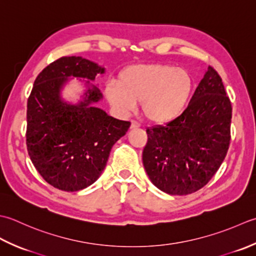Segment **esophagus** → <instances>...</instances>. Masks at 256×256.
I'll list each match as a JSON object with an SVG mask.
<instances>
[{"mask_svg":"<svg viewBox=\"0 0 256 256\" xmlns=\"http://www.w3.org/2000/svg\"><path fill=\"white\" fill-rule=\"evenodd\" d=\"M139 127H140V124H138L137 122H134V120H132V124H130V129H137Z\"/></svg>","mask_w":256,"mask_h":256,"instance_id":"esophagus-1","label":"esophagus"}]
</instances>
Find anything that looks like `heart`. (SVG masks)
Instances as JSON below:
<instances>
[{
    "label": "heart",
    "mask_w": 256,
    "mask_h": 256,
    "mask_svg": "<svg viewBox=\"0 0 256 256\" xmlns=\"http://www.w3.org/2000/svg\"><path fill=\"white\" fill-rule=\"evenodd\" d=\"M194 82L184 68L166 64L132 65L118 76L117 85L108 84L105 95L118 112L127 114L142 102L148 122L164 124L184 112L194 94Z\"/></svg>",
    "instance_id": "heart-1"
}]
</instances>
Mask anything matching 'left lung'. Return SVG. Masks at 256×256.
I'll return each mask as SVG.
<instances>
[{
  "label": "left lung",
  "instance_id": "8db88e82",
  "mask_svg": "<svg viewBox=\"0 0 256 256\" xmlns=\"http://www.w3.org/2000/svg\"><path fill=\"white\" fill-rule=\"evenodd\" d=\"M231 118L221 77L208 66L184 112L166 126L147 129L142 162L150 181L171 196L200 190L226 158Z\"/></svg>",
  "mask_w": 256,
  "mask_h": 256
}]
</instances>
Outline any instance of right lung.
Segmentation results:
<instances>
[{
    "mask_svg": "<svg viewBox=\"0 0 256 256\" xmlns=\"http://www.w3.org/2000/svg\"><path fill=\"white\" fill-rule=\"evenodd\" d=\"M105 67L80 56L60 57L40 72L28 102L26 144L43 179L74 192L95 182L107 164L112 146L130 127L95 105L102 94L92 82ZM72 78L84 86L77 103L62 90Z\"/></svg>",
    "mask_w": 256,
    "mask_h": 256,
    "instance_id": "add662e5",
    "label": "right lung"
}]
</instances>
